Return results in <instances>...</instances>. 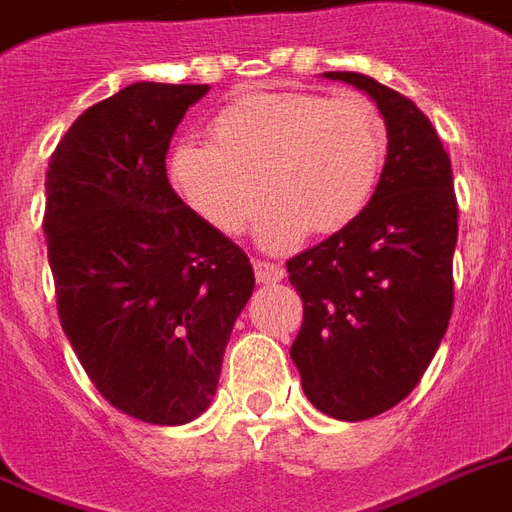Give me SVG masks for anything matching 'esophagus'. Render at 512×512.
<instances>
[{
    "label": "esophagus",
    "instance_id": "34e87169",
    "mask_svg": "<svg viewBox=\"0 0 512 512\" xmlns=\"http://www.w3.org/2000/svg\"><path fill=\"white\" fill-rule=\"evenodd\" d=\"M255 276L260 284H276V281L284 279V268L276 263H265V260H257L255 263Z\"/></svg>",
    "mask_w": 512,
    "mask_h": 512
}]
</instances>
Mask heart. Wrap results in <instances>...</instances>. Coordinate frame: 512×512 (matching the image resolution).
Returning <instances> with one entry per match:
<instances>
[{"mask_svg":"<svg viewBox=\"0 0 512 512\" xmlns=\"http://www.w3.org/2000/svg\"><path fill=\"white\" fill-rule=\"evenodd\" d=\"M209 143L172 148L170 177L183 201L220 233L236 236L257 204V241L281 252L305 233L356 223L380 185L388 132L361 95L257 92L209 122Z\"/></svg>","mask_w":512,"mask_h":512,"instance_id":"b5f03b06","label":"heart"}]
</instances>
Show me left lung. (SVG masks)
<instances>
[{"mask_svg": "<svg viewBox=\"0 0 512 512\" xmlns=\"http://www.w3.org/2000/svg\"><path fill=\"white\" fill-rule=\"evenodd\" d=\"M324 76L374 100L388 156L364 215L287 263L305 308L289 356L319 412L358 422L404 401L444 340L457 199L449 154L412 100L372 76Z\"/></svg>", "mask_w": 512, "mask_h": 512, "instance_id": "1", "label": "left lung"}]
</instances>
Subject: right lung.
<instances>
[{"instance_id":"add662e5","label":"right lung","mask_w":512,"mask_h":512,"mask_svg":"<svg viewBox=\"0 0 512 512\" xmlns=\"http://www.w3.org/2000/svg\"><path fill=\"white\" fill-rule=\"evenodd\" d=\"M207 84L135 82L76 119L47 170L44 236L60 327L100 396L151 425L209 406L249 257L167 180V151Z\"/></svg>"}]
</instances>
